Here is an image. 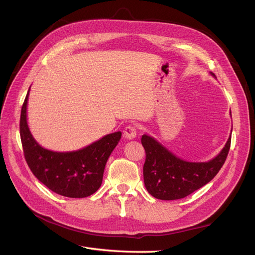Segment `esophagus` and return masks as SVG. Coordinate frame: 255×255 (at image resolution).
I'll return each instance as SVG.
<instances>
[{"instance_id":"esophagus-1","label":"esophagus","mask_w":255,"mask_h":255,"mask_svg":"<svg viewBox=\"0 0 255 255\" xmlns=\"http://www.w3.org/2000/svg\"><path fill=\"white\" fill-rule=\"evenodd\" d=\"M123 136H125L127 139H134L137 136L136 128L133 126H128L125 128V132H123Z\"/></svg>"}]
</instances>
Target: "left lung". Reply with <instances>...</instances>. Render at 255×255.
Listing matches in <instances>:
<instances>
[{"label": "left lung", "mask_w": 255, "mask_h": 255, "mask_svg": "<svg viewBox=\"0 0 255 255\" xmlns=\"http://www.w3.org/2000/svg\"><path fill=\"white\" fill-rule=\"evenodd\" d=\"M211 75L216 78L212 72ZM141 143L145 150L143 181L146 190L159 200H177L201 188L219 172L230 150L231 135L219 154L207 161L177 157L148 134L142 135Z\"/></svg>", "instance_id": "8db88e82"}]
</instances>
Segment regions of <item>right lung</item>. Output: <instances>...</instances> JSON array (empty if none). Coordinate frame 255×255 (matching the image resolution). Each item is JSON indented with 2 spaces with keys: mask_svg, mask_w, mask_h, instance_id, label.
Segmentation results:
<instances>
[{
  "mask_svg": "<svg viewBox=\"0 0 255 255\" xmlns=\"http://www.w3.org/2000/svg\"><path fill=\"white\" fill-rule=\"evenodd\" d=\"M28 95L29 89L21 110L20 136L30 170L42 184L60 196L85 198L95 194L102 184L106 161L120 141L122 133L119 130L107 134L75 151L45 149L36 141L28 128Z\"/></svg>",
  "mask_w": 255,
  "mask_h": 255,
  "instance_id": "right-lung-1",
  "label": "right lung"
}]
</instances>
